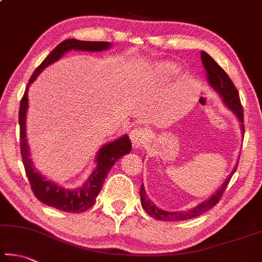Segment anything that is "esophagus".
Listing matches in <instances>:
<instances>
[{
	"instance_id": "34e87169",
	"label": "esophagus",
	"mask_w": 262,
	"mask_h": 262,
	"mask_svg": "<svg viewBox=\"0 0 262 262\" xmlns=\"http://www.w3.org/2000/svg\"><path fill=\"white\" fill-rule=\"evenodd\" d=\"M129 137L132 140L133 147H134V149H141V147L144 145L145 141L147 140V134L144 129H142V128H135V129H133L130 132Z\"/></svg>"
}]
</instances>
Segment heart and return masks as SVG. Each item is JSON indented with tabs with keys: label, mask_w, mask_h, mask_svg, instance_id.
I'll list each match as a JSON object with an SVG mask.
<instances>
[{
	"label": "heart",
	"mask_w": 262,
	"mask_h": 262,
	"mask_svg": "<svg viewBox=\"0 0 262 262\" xmlns=\"http://www.w3.org/2000/svg\"><path fill=\"white\" fill-rule=\"evenodd\" d=\"M179 73V66L173 61H160L155 64L149 71L152 83H165Z\"/></svg>",
	"instance_id": "heart-1"
}]
</instances>
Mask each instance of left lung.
I'll list each match as a JSON object with an SVG mask.
<instances>
[{"label":"left lung","instance_id":"obj_1","mask_svg":"<svg viewBox=\"0 0 262 262\" xmlns=\"http://www.w3.org/2000/svg\"><path fill=\"white\" fill-rule=\"evenodd\" d=\"M201 59L204 69L206 71V79L208 84L211 85V88L214 92L220 95L222 98V102L229 111L232 112L238 121L241 123V130L242 134H244V117H243V108L241 105L239 101V95L237 92L234 83L231 82L230 78L228 77L227 73L223 71L220 66L216 64V61L214 60L212 57L206 54L205 51L201 52ZM236 166L234 169L231 170V173L228 175L225 182L221 184V187H219L215 192L211 194L210 197L205 201L198 204L192 208H189V210L185 211H165L161 210L158 206H156L154 203H152L147 194L145 192L144 184L142 183L141 189H140V197H141V205L143 207V210L152 216L156 220H163V221H183V220H189V219H193L201 214L205 213L206 211L210 210L213 206H215L217 202L220 201L223 191L227 188L228 183L232 177V174L235 173Z\"/></svg>","mask_w":262,"mask_h":262}]
</instances>
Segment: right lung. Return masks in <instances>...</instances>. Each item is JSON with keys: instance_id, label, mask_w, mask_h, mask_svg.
<instances>
[{"instance_id": "1", "label": "right lung", "mask_w": 262, "mask_h": 262, "mask_svg": "<svg viewBox=\"0 0 262 262\" xmlns=\"http://www.w3.org/2000/svg\"><path fill=\"white\" fill-rule=\"evenodd\" d=\"M112 47L110 42H93V41H80L75 39H68L61 42L50 54L46 57L41 65L37 68L27 83V87L20 102V110H19V126H20V152L23 164L28 180H30L31 188L35 197L46 205L51 206L57 210L69 213H82L92 207L96 197L102 190L108 172L117 161L122 156L129 154L132 150V143L127 134L118 137L117 140L107 142L99 147L96 156H95L94 168L89 178L78 188L69 189L57 184L51 180L43 177L37 172L31 158V150L28 145L27 129H26V117L28 110V89L30 85L35 81L39 74L49 65L60 59L66 52L71 50L78 51H105Z\"/></svg>"}]
</instances>
